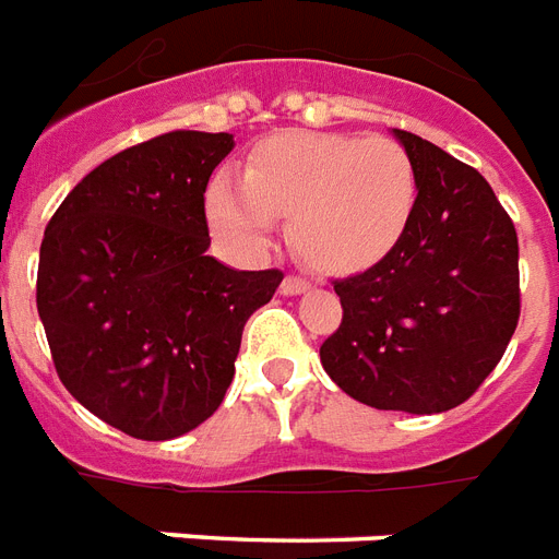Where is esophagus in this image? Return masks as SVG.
I'll list each match as a JSON object with an SVG mask.
<instances>
[{
  "label": "esophagus",
  "instance_id": "esophagus-1",
  "mask_svg": "<svg viewBox=\"0 0 559 559\" xmlns=\"http://www.w3.org/2000/svg\"><path fill=\"white\" fill-rule=\"evenodd\" d=\"M305 289H310V281L298 278V275H287V278L281 281V293H284V296H298V293H305Z\"/></svg>",
  "mask_w": 559,
  "mask_h": 559
}]
</instances>
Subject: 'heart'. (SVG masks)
Segmentation results:
<instances>
[{
	"instance_id": "heart-1",
	"label": "heart",
	"mask_w": 559,
	"mask_h": 559,
	"mask_svg": "<svg viewBox=\"0 0 559 559\" xmlns=\"http://www.w3.org/2000/svg\"><path fill=\"white\" fill-rule=\"evenodd\" d=\"M416 193L413 160L395 140L287 131L251 148L242 178L207 181L204 216L242 254H263L275 219H289V242L313 270L355 275L402 242Z\"/></svg>"
}]
</instances>
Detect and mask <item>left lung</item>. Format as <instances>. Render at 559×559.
<instances>
[{
	"instance_id": "8db88e82",
	"label": "left lung",
	"mask_w": 559,
	"mask_h": 559,
	"mask_svg": "<svg viewBox=\"0 0 559 559\" xmlns=\"http://www.w3.org/2000/svg\"><path fill=\"white\" fill-rule=\"evenodd\" d=\"M416 169V211L381 263L334 281L343 322L319 357L378 411L442 413L478 390L519 325V240L478 169L393 131Z\"/></svg>"
}]
</instances>
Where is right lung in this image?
<instances>
[{"mask_svg":"<svg viewBox=\"0 0 559 559\" xmlns=\"http://www.w3.org/2000/svg\"><path fill=\"white\" fill-rule=\"evenodd\" d=\"M231 134L169 131L81 178L46 225L37 313L58 378L134 440L193 431L231 386L242 328L284 272L207 254L204 190Z\"/></svg>","mask_w":559,"mask_h":559,"instance_id":"right-lung-1","label":"right lung"}]
</instances>
